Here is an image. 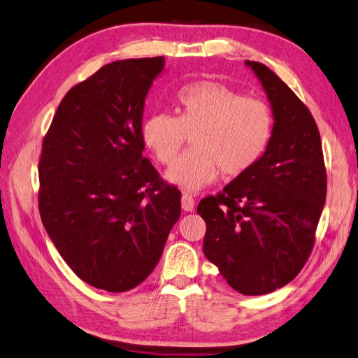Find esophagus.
Returning <instances> with one entry per match:
<instances>
[{
  "mask_svg": "<svg viewBox=\"0 0 358 358\" xmlns=\"http://www.w3.org/2000/svg\"><path fill=\"white\" fill-rule=\"evenodd\" d=\"M181 207H182V210L192 212L194 207H195L194 196L189 195V194H182V196H181Z\"/></svg>",
  "mask_w": 358,
  "mask_h": 358,
  "instance_id": "1",
  "label": "esophagus"
}]
</instances>
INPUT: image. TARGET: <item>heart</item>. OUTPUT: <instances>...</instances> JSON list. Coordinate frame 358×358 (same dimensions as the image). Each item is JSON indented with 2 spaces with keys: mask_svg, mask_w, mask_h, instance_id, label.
I'll use <instances>...</instances> for the list:
<instances>
[{
  "mask_svg": "<svg viewBox=\"0 0 358 358\" xmlns=\"http://www.w3.org/2000/svg\"><path fill=\"white\" fill-rule=\"evenodd\" d=\"M173 103L176 117L151 114L141 124V138L157 162L171 166L190 137L192 149L168 172L169 181L187 190L212 185L220 171L226 177L247 172L270 143V106L221 82H190L178 90Z\"/></svg>",
  "mask_w": 358,
  "mask_h": 358,
  "instance_id": "1",
  "label": "heart"
}]
</instances>
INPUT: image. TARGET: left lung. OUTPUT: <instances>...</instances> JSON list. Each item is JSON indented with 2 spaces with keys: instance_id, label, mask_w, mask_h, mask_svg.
Instances as JSON below:
<instances>
[{
  "instance_id": "1",
  "label": "left lung",
  "mask_w": 358,
  "mask_h": 358,
  "mask_svg": "<svg viewBox=\"0 0 358 358\" xmlns=\"http://www.w3.org/2000/svg\"><path fill=\"white\" fill-rule=\"evenodd\" d=\"M274 114L270 143L253 168L198 204L203 250L227 284L261 296L292 282L308 261L327 198L317 124L306 105L264 64L247 61Z\"/></svg>"
}]
</instances>
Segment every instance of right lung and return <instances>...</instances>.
<instances>
[{
	"label": "right lung",
	"mask_w": 358,
	"mask_h": 358,
	"mask_svg": "<svg viewBox=\"0 0 358 358\" xmlns=\"http://www.w3.org/2000/svg\"><path fill=\"white\" fill-rule=\"evenodd\" d=\"M164 57L115 61L69 90L43 140L38 207L62 259L123 293L160 261L181 192L143 157L145 97Z\"/></svg>",
	"instance_id": "1"
}]
</instances>
